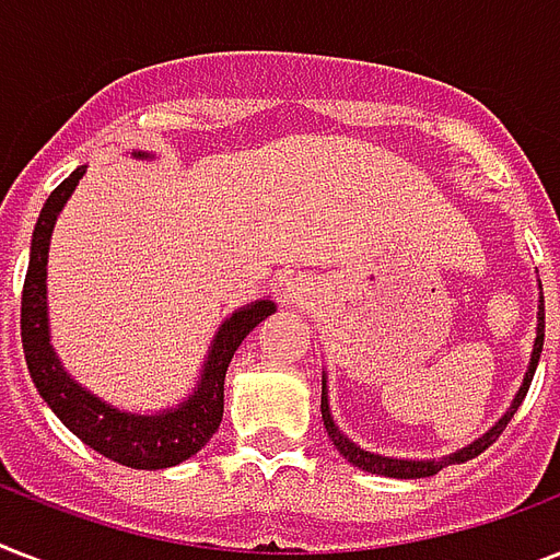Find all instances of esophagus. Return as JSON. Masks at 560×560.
Masks as SVG:
<instances>
[{"label":"esophagus","mask_w":560,"mask_h":560,"mask_svg":"<svg viewBox=\"0 0 560 560\" xmlns=\"http://www.w3.org/2000/svg\"><path fill=\"white\" fill-rule=\"evenodd\" d=\"M288 299H299V290H288Z\"/></svg>","instance_id":"34e87169"}]
</instances>
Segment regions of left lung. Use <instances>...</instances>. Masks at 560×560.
Listing matches in <instances>:
<instances>
[{
	"label": "left lung",
	"instance_id": "obj_1",
	"mask_svg": "<svg viewBox=\"0 0 560 560\" xmlns=\"http://www.w3.org/2000/svg\"><path fill=\"white\" fill-rule=\"evenodd\" d=\"M540 351H544V299H540V314H538V340H535V351H532V363H529V372H526V377H523V386L521 392H517V398H514L512 409L505 412L500 421L494 424V430H488L479 442L468 444L465 451L453 453V456H447V459L442 462H409V459H389V456H377V453H369L363 451V447H358L354 442H349L346 435L334 427V418H331V409H328V398H325V381H323V421H325V430H328V435H331V442L337 444V451L346 456V459L354 465V468H363L369 470V474H381V477H395V479H421V477H433V474H439V470L444 468V465H456V462H468L474 459V456H479V453L486 451V447H491V444L500 439V433L505 430V424L512 421L514 412H517V407L523 404V398H526V392H529L532 386V377H535V369H538V360H540Z\"/></svg>",
	"mask_w": 560,
	"mask_h": 560
}]
</instances>
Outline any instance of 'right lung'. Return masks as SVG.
<instances>
[{
  "label": "right lung",
  "mask_w": 560,
  "mask_h": 560,
  "mask_svg": "<svg viewBox=\"0 0 560 560\" xmlns=\"http://www.w3.org/2000/svg\"><path fill=\"white\" fill-rule=\"evenodd\" d=\"M142 156V153H139ZM86 165L72 171L69 177L48 194L46 206L39 211L34 241H31L28 272L22 284V351L28 363L31 381L37 386L51 412L72 430L83 444L107 459L127 465L136 470H160L186 462L188 456L200 451L211 435L218 433L223 418V381L232 363V354L255 325L267 319L276 311L272 302L261 299L255 305L237 311L232 319L220 325L211 354L202 369V381L191 398L183 400L177 409L162 416H130L121 409L107 407L104 400L81 389L78 383L63 372L57 363L55 351L48 346L46 323V258L48 237L55 229L57 211L63 209L69 194L74 191L78 179L83 177Z\"/></svg>",
  "instance_id": "1"
}]
</instances>
